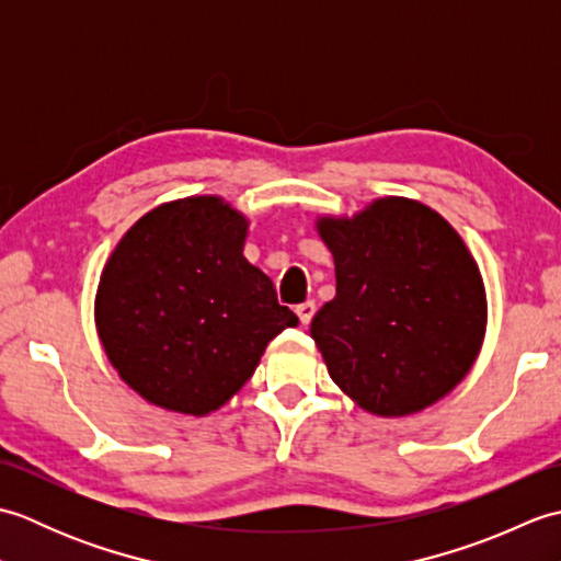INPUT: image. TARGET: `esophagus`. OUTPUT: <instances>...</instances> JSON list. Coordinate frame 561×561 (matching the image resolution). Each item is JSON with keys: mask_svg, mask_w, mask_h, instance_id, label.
<instances>
[{"mask_svg": "<svg viewBox=\"0 0 561 561\" xmlns=\"http://www.w3.org/2000/svg\"><path fill=\"white\" fill-rule=\"evenodd\" d=\"M296 313H299L301 323L308 325V323H311V320H313V316H316V301H304V304H299V306H296Z\"/></svg>", "mask_w": 561, "mask_h": 561, "instance_id": "obj_1", "label": "esophagus"}]
</instances>
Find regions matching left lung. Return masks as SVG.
Here are the masks:
<instances>
[{
    "mask_svg": "<svg viewBox=\"0 0 561 561\" xmlns=\"http://www.w3.org/2000/svg\"><path fill=\"white\" fill-rule=\"evenodd\" d=\"M337 291L311 337L330 378L362 410L404 416L438 402L482 350L486 294L478 262L432 207L380 197L354 217H318Z\"/></svg>",
    "mask_w": 561,
    "mask_h": 561,
    "instance_id": "8db88e82",
    "label": "left lung"
}]
</instances>
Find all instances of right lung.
I'll use <instances>...</instances> for the list:
<instances>
[{
	"mask_svg": "<svg viewBox=\"0 0 561 561\" xmlns=\"http://www.w3.org/2000/svg\"><path fill=\"white\" fill-rule=\"evenodd\" d=\"M248 219L217 195L153 207L101 272L96 330L125 383L169 412L205 416L253 376L267 344L299 325L243 255Z\"/></svg>",
	"mask_w": 561,
	"mask_h": 561,
	"instance_id": "obj_1",
	"label": "right lung"
}]
</instances>
